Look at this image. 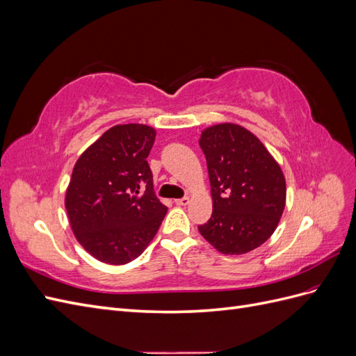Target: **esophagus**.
<instances>
[{"mask_svg": "<svg viewBox=\"0 0 356 356\" xmlns=\"http://www.w3.org/2000/svg\"><path fill=\"white\" fill-rule=\"evenodd\" d=\"M175 203L178 204V207H186V204H188L190 203V197H181V199H177L175 200Z\"/></svg>", "mask_w": 356, "mask_h": 356, "instance_id": "obj_1", "label": "esophagus"}]
</instances>
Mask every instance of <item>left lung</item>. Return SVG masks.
<instances>
[{
  "mask_svg": "<svg viewBox=\"0 0 356 356\" xmlns=\"http://www.w3.org/2000/svg\"><path fill=\"white\" fill-rule=\"evenodd\" d=\"M212 215L199 232L215 250L239 255L263 245L277 227L286 199L282 169L260 139L233 123L204 129Z\"/></svg>",
  "mask_w": 356,
  "mask_h": 356,
  "instance_id": "1",
  "label": "left lung"
}]
</instances>
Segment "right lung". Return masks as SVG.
<instances>
[{
    "label": "right lung",
    "mask_w": 356,
    "mask_h": 356,
    "mask_svg": "<svg viewBox=\"0 0 356 356\" xmlns=\"http://www.w3.org/2000/svg\"><path fill=\"white\" fill-rule=\"evenodd\" d=\"M156 131L117 124L80 156L65 196L71 229L96 260L126 264L153 241L168 208L153 187L147 157Z\"/></svg>",
    "instance_id": "obj_1"
}]
</instances>
